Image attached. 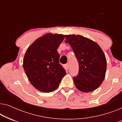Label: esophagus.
<instances>
[{"mask_svg": "<svg viewBox=\"0 0 122 122\" xmlns=\"http://www.w3.org/2000/svg\"><path fill=\"white\" fill-rule=\"evenodd\" d=\"M64 68L66 70H68V69H69V64H68V63H67V64H65L64 65Z\"/></svg>", "mask_w": 122, "mask_h": 122, "instance_id": "1", "label": "esophagus"}]
</instances>
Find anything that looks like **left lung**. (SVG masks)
<instances>
[{"label":"left lung","instance_id":"left-lung-1","mask_svg":"<svg viewBox=\"0 0 122 122\" xmlns=\"http://www.w3.org/2000/svg\"><path fill=\"white\" fill-rule=\"evenodd\" d=\"M65 37L79 64V73L73 78L76 88L86 93L96 89L106 73L107 61L102 49L94 41L79 35H65Z\"/></svg>","mask_w":122,"mask_h":122}]
</instances>
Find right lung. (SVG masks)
<instances>
[{"label":"right lung","instance_id":"1","mask_svg":"<svg viewBox=\"0 0 122 122\" xmlns=\"http://www.w3.org/2000/svg\"><path fill=\"white\" fill-rule=\"evenodd\" d=\"M64 39L62 34H46L36 39L26 51L23 68L31 84L39 91H55L66 76L57 51Z\"/></svg>","mask_w":122,"mask_h":122}]
</instances>
